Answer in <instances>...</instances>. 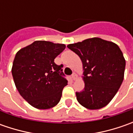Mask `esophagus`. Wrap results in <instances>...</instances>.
Wrapping results in <instances>:
<instances>
[{
    "label": "esophagus",
    "mask_w": 133,
    "mask_h": 133,
    "mask_svg": "<svg viewBox=\"0 0 133 133\" xmlns=\"http://www.w3.org/2000/svg\"><path fill=\"white\" fill-rule=\"evenodd\" d=\"M72 78L73 80L76 79L77 78V75L75 74V73H72Z\"/></svg>",
    "instance_id": "obj_1"
}]
</instances>
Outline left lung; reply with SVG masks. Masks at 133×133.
Masks as SVG:
<instances>
[{"instance_id": "left-lung-1", "label": "left lung", "mask_w": 133, "mask_h": 133, "mask_svg": "<svg viewBox=\"0 0 133 133\" xmlns=\"http://www.w3.org/2000/svg\"><path fill=\"white\" fill-rule=\"evenodd\" d=\"M67 47L83 64L84 89L76 92L80 104L98 110L108 104L123 82L126 61L119 46L99 38L86 39Z\"/></svg>"}]
</instances>
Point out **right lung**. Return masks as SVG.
<instances>
[{
  "mask_svg": "<svg viewBox=\"0 0 133 133\" xmlns=\"http://www.w3.org/2000/svg\"><path fill=\"white\" fill-rule=\"evenodd\" d=\"M66 48L62 44L36 41L15 55L12 74L20 95L31 106L46 110L58 104L67 80L63 77V65L55 58Z\"/></svg>",
  "mask_w": 133,
  "mask_h": 133,
  "instance_id": "1",
  "label": "right lung"
}]
</instances>
